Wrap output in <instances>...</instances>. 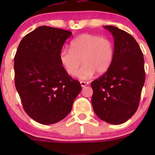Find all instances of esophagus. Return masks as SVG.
<instances>
[{"mask_svg":"<svg viewBox=\"0 0 155 155\" xmlns=\"http://www.w3.org/2000/svg\"><path fill=\"white\" fill-rule=\"evenodd\" d=\"M88 84H89L88 82H84V81H81V82H80V85H81L82 87H84L87 86Z\"/></svg>","mask_w":155,"mask_h":155,"instance_id":"obj_1","label":"esophagus"}]
</instances>
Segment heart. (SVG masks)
I'll return each instance as SVG.
<instances>
[{"label":"heart","mask_w":155,"mask_h":155,"mask_svg":"<svg viewBox=\"0 0 155 155\" xmlns=\"http://www.w3.org/2000/svg\"><path fill=\"white\" fill-rule=\"evenodd\" d=\"M71 50L63 49L59 60L68 74L74 75L81 64H84L76 76L80 80H88L95 73L101 75L111 66L114 56L112 41L107 38L90 34L78 36L71 41Z\"/></svg>","instance_id":"b5f03b06"}]
</instances>
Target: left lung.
<instances>
[{"label":"left lung","instance_id":"8db88e82","mask_svg":"<svg viewBox=\"0 0 155 155\" xmlns=\"http://www.w3.org/2000/svg\"><path fill=\"white\" fill-rule=\"evenodd\" d=\"M104 28L112 34L114 56L111 66L91 83L94 113L110 124H124L139 106L145 80L143 54L132 35L109 25Z\"/></svg>","mask_w":155,"mask_h":155}]
</instances>
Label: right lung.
Segmentation results:
<instances>
[{
  "label": "right lung",
  "instance_id": "1",
  "mask_svg": "<svg viewBox=\"0 0 155 155\" xmlns=\"http://www.w3.org/2000/svg\"><path fill=\"white\" fill-rule=\"evenodd\" d=\"M70 31L41 26L21 40L14 58L15 84L23 107L44 125L60 121L71 111L82 90L59 60Z\"/></svg>",
  "mask_w": 155,
  "mask_h": 155
}]
</instances>
